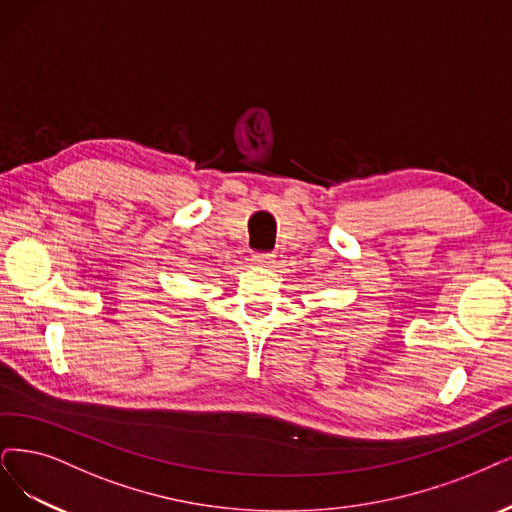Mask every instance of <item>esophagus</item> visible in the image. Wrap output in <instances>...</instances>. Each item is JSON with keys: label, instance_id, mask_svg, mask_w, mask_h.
<instances>
[{"label": "esophagus", "instance_id": "esophagus-1", "mask_svg": "<svg viewBox=\"0 0 512 512\" xmlns=\"http://www.w3.org/2000/svg\"><path fill=\"white\" fill-rule=\"evenodd\" d=\"M274 259L272 253H255L253 255V263H257V266H270Z\"/></svg>", "mask_w": 512, "mask_h": 512}]
</instances>
